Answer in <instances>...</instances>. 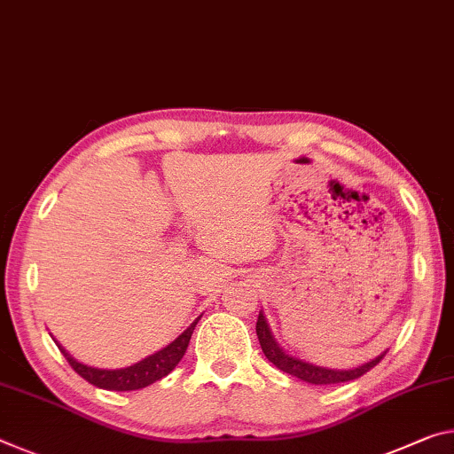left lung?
Segmentation results:
<instances>
[{"instance_id":"1","label":"left lung","mask_w":454,"mask_h":454,"mask_svg":"<svg viewBox=\"0 0 454 454\" xmlns=\"http://www.w3.org/2000/svg\"><path fill=\"white\" fill-rule=\"evenodd\" d=\"M256 335H258V341H261V348L269 362L275 364L278 370H283L286 373H291V376L303 380V382H307V384H315V386L341 384V382H349V380L362 378L365 372H370L373 365H378L380 362H382V357L386 356V351H384V354L373 357L372 362L357 365V368H351V370H331V368H321V365L309 364V362H305V359L293 357L286 354V351H283V348H280V345L275 341V337H272V331L269 327V323H266V317L262 311L258 313Z\"/></svg>"}]
</instances>
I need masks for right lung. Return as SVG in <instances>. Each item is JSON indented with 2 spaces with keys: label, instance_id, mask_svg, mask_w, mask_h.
<instances>
[{
  "label": "right lung",
  "instance_id": "1",
  "mask_svg": "<svg viewBox=\"0 0 454 454\" xmlns=\"http://www.w3.org/2000/svg\"><path fill=\"white\" fill-rule=\"evenodd\" d=\"M200 317L192 323V325L184 331L177 340L171 341L169 345H165L163 349L155 351L153 356H149L141 362H137L129 368H121V370H100V368H90V365H84L81 362H76L67 349L62 348L60 343L59 349L67 357V362L70 364V368L74 370L78 376L84 378L86 382L103 387V390H113V392H131V390H141V387L151 386L157 380H161L168 376V373L176 368L179 364V359L184 357L185 349H188L190 340L193 329H196Z\"/></svg>",
  "mask_w": 454,
  "mask_h": 454
}]
</instances>
